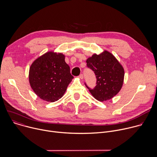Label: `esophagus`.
<instances>
[{"label":"esophagus","mask_w":157,"mask_h":157,"mask_svg":"<svg viewBox=\"0 0 157 157\" xmlns=\"http://www.w3.org/2000/svg\"><path fill=\"white\" fill-rule=\"evenodd\" d=\"M79 78H80V79H83V75L82 74H81L79 76Z\"/></svg>","instance_id":"obj_1"}]
</instances>
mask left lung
Here are the masks:
<instances>
[{"instance_id": "1", "label": "left lung", "mask_w": 157, "mask_h": 157, "mask_svg": "<svg viewBox=\"0 0 157 157\" xmlns=\"http://www.w3.org/2000/svg\"><path fill=\"white\" fill-rule=\"evenodd\" d=\"M87 66L96 77V86L89 88V92L99 101L103 102L114 97L121 89L124 82V70L110 52L105 50L99 55L94 54L86 60Z\"/></svg>"}]
</instances>
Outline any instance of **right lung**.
Here are the masks:
<instances>
[{"label":"right lung","mask_w":157,"mask_h":157,"mask_svg":"<svg viewBox=\"0 0 157 157\" xmlns=\"http://www.w3.org/2000/svg\"><path fill=\"white\" fill-rule=\"evenodd\" d=\"M63 54L49 52L36 59L29 70V82L41 99L55 102L64 95L74 77Z\"/></svg>","instance_id":"add662e5"}]
</instances>
